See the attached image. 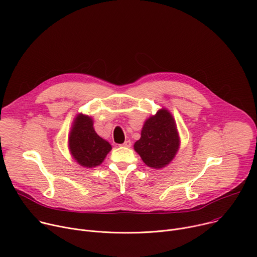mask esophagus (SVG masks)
<instances>
[{"label":"esophagus","instance_id":"34e87169","mask_svg":"<svg viewBox=\"0 0 257 257\" xmlns=\"http://www.w3.org/2000/svg\"><path fill=\"white\" fill-rule=\"evenodd\" d=\"M122 146H124V148H130V146H131V141H130V140H126V141L122 144Z\"/></svg>","mask_w":257,"mask_h":257}]
</instances>
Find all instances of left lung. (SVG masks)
Instances as JSON below:
<instances>
[{
	"label": "left lung",
	"instance_id": "obj_1",
	"mask_svg": "<svg viewBox=\"0 0 257 257\" xmlns=\"http://www.w3.org/2000/svg\"><path fill=\"white\" fill-rule=\"evenodd\" d=\"M179 145L175 120L168 109L163 107L144 122L141 137L135 142L134 150L146 166L162 169L175 158Z\"/></svg>",
	"mask_w": 257,
	"mask_h": 257
}]
</instances>
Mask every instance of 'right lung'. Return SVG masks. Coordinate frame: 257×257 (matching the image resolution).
Returning <instances> with one entry per match:
<instances>
[{
  "instance_id": "1",
  "label": "right lung",
  "mask_w": 257,
  "mask_h": 257,
  "mask_svg": "<svg viewBox=\"0 0 257 257\" xmlns=\"http://www.w3.org/2000/svg\"><path fill=\"white\" fill-rule=\"evenodd\" d=\"M69 150L80 166L94 168L103 162L112 146L96 134L91 117L79 114L69 134Z\"/></svg>"
}]
</instances>
